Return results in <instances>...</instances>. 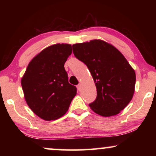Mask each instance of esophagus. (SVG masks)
<instances>
[{
	"label": "esophagus",
	"mask_w": 156,
	"mask_h": 156,
	"mask_svg": "<svg viewBox=\"0 0 156 156\" xmlns=\"http://www.w3.org/2000/svg\"><path fill=\"white\" fill-rule=\"evenodd\" d=\"M76 87H77L78 91H81V89H82V85H81V84H78L77 86H76Z\"/></svg>",
	"instance_id": "1"
}]
</instances>
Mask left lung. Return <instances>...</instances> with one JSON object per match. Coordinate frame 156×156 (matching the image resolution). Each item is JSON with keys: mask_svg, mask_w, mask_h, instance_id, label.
I'll list each match as a JSON object with an SVG mask.
<instances>
[{"mask_svg": "<svg viewBox=\"0 0 156 156\" xmlns=\"http://www.w3.org/2000/svg\"><path fill=\"white\" fill-rule=\"evenodd\" d=\"M74 56L87 66L97 88V99L89 104L96 114L115 116L133 98L136 73L119 50L101 40L72 45Z\"/></svg>", "mask_w": 156, "mask_h": 156, "instance_id": "left-lung-1", "label": "left lung"}]
</instances>
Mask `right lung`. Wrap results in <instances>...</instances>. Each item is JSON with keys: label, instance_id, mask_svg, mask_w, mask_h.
Segmentation results:
<instances>
[{"label": "right lung", "instance_id": "obj_1", "mask_svg": "<svg viewBox=\"0 0 156 156\" xmlns=\"http://www.w3.org/2000/svg\"><path fill=\"white\" fill-rule=\"evenodd\" d=\"M72 52L69 44L48 47L30 62L21 79L27 104L43 120L62 116L76 94V87L68 82L64 67Z\"/></svg>", "mask_w": 156, "mask_h": 156}]
</instances>
